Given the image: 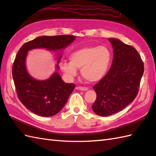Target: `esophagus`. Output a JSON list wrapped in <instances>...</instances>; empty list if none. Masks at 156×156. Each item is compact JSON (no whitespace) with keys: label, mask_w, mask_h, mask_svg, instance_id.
Instances as JSON below:
<instances>
[{"label":"esophagus","mask_w":156,"mask_h":156,"mask_svg":"<svg viewBox=\"0 0 156 156\" xmlns=\"http://www.w3.org/2000/svg\"><path fill=\"white\" fill-rule=\"evenodd\" d=\"M78 89L79 90H83V91H85V90H88V88H87V87H81V86L78 87Z\"/></svg>","instance_id":"esophagus-1"}]
</instances>
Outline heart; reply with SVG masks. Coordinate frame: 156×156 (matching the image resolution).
I'll use <instances>...</instances> for the list:
<instances>
[{"label": "heart", "instance_id": "b5f03b06", "mask_svg": "<svg viewBox=\"0 0 156 156\" xmlns=\"http://www.w3.org/2000/svg\"><path fill=\"white\" fill-rule=\"evenodd\" d=\"M70 61H63L59 63L61 70L70 78L78 73L81 68L83 77L90 83L102 79L111 63V52L104 46H85L73 51L69 56Z\"/></svg>", "mask_w": 156, "mask_h": 156}]
</instances>
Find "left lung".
Returning <instances> with one entry per match:
<instances>
[{"mask_svg": "<svg viewBox=\"0 0 156 156\" xmlns=\"http://www.w3.org/2000/svg\"><path fill=\"white\" fill-rule=\"evenodd\" d=\"M108 41L113 48L112 66L93 86L97 98L92 105L95 114L106 117L122 110L138 95L144 64L134 47L117 39Z\"/></svg>", "mask_w": 156, "mask_h": 156, "instance_id": "obj_1", "label": "left lung"}]
</instances>
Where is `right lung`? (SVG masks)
<instances>
[{
  "instance_id": "add662e5",
  "label": "right lung",
  "mask_w": 156,
  "mask_h": 156,
  "mask_svg": "<svg viewBox=\"0 0 156 156\" xmlns=\"http://www.w3.org/2000/svg\"><path fill=\"white\" fill-rule=\"evenodd\" d=\"M76 38L74 35L41 36L23 44L17 53L12 67V76L18 99L22 104L35 115L52 117L66 104L76 85L66 83L55 72L46 80L33 78L25 66L28 51L35 48L58 50L66 48ZM61 58L58 57V63ZM58 66L56 65V68Z\"/></svg>"
}]
</instances>
